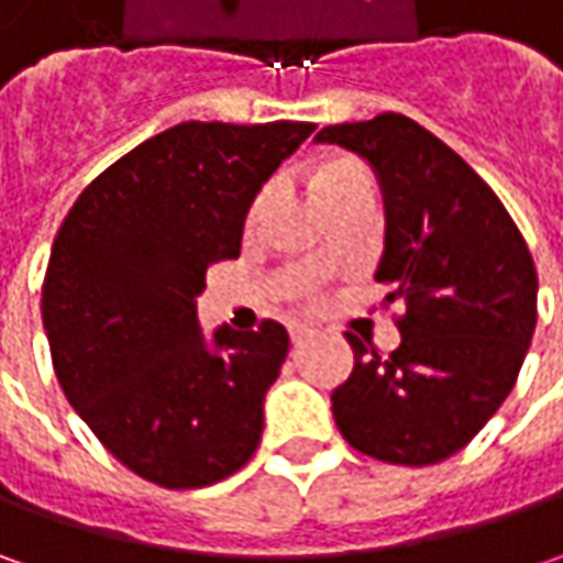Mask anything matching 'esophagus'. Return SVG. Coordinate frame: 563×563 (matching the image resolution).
<instances>
[{
    "label": "esophagus",
    "mask_w": 563,
    "mask_h": 563,
    "mask_svg": "<svg viewBox=\"0 0 563 563\" xmlns=\"http://www.w3.org/2000/svg\"><path fill=\"white\" fill-rule=\"evenodd\" d=\"M313 338V329L310 325H291V344L294 347H303L307 341Z\"/></svg>",
    "instance_id": "34e87169"
}]
</instances>
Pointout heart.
<instances>
[{
	"mask_svg": "<svg viewBox=\"0 0 563 563\" xmlns=\"http://www.w3.org/2000/svg\"><path fill=\"white\" fill-rule=\"evenodd\" d=\"M357 178H369V175L354 163H332V165H325V168L316 175V190L322 194V190H329V187L344 185V181H357ZM266 200H269V190H266V194H260V200H256L253 209H250V219H256V216L263 212Z\"/></svg>",
	"mask_w": 563,
	"mask_h": 563,
	"instance_id": "obj_1",
	"label": "heart"
}]
</instances>
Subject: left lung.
I'll return each instance as SVG.
<instances>
[{
	"mask_svg": "<svg viewBox=\"0 0 563 563\" xmlns=\"http://www.w3.org/2000/svg\"><path fill=\"white\" fill-rule=\"evenodd\" d=\"M316 143H338L376 172V282L407 307L388 357L347 335L354 373L332 391L338 429L378 461L439 464L492 420L530 351L539 278L527 241L495 190L407 115L329 124Z\"/></svg>",
	"mask_w": 563,
	"mask_h": 563,
	"instance_id": "left-lung-1",
	"label": "left lung"
}]
</instances>
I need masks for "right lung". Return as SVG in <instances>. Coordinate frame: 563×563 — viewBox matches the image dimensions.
<instances>
[{
  "label": "right lung",
  "mask_w": 563,
  "mask_h": 563,
  "mask_svg": "<svg viewBox=\"0 0 563 563\" xmlns=\"http://www.w3.org/2000/svg\"><path fill=\"white\" fill-rule=\"evenodd\" d=\"M313 121H185L87 187L58 228L43 329L77 417L128 470L165 488L212 486L247 464L288 332L203 335L206 266L241 253L256 194Z\"/></svg>",
  "instance_id": "add662e5"
}]
</instances>
